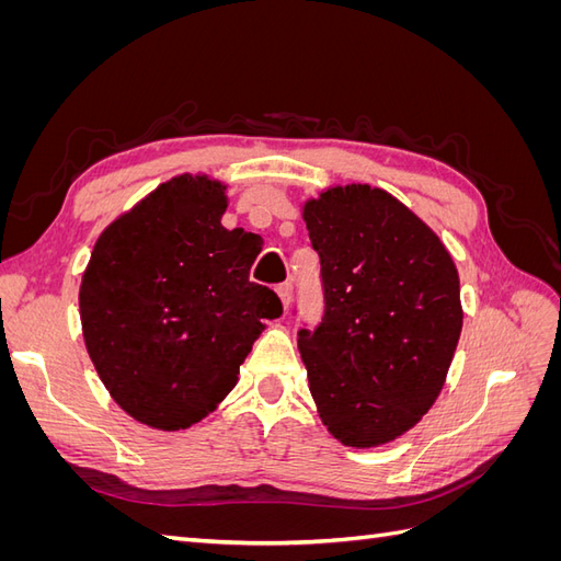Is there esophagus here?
Masks as SVG:
<instances>
[{
	"instance_id": "34e87169",
	"label": "esophagus",
	"mask_w": 561,
	"mask_h": 561,
	"mask_svg": "<svg viewBox=\"0 0 561 561\" xmlns=\"http://www.w3.org/2000/svg\"><path fill=\"white\" fill-rule=\"evenodd\" d=\"M276 293H278L280 301H283V307H285V309L290 307V301H293V285H290V283H280V285L276 287Z\"/></svg>"
}]
</instances>
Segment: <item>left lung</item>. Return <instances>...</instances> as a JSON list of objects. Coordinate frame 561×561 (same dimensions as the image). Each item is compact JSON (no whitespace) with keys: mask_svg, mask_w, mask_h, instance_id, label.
<instances>
[{"mask_svg":"<svg viewBox=\"0 0 561 561\" xmlns=\"http://www.w3.org/2000/svg\"><path fill=\"white\" fill-rule=\"evenodd\" d=\"M325 313L299 330L309 390L346 447H379L421 421L461 336V285L435 231L369 184L332 186L304 206Z\"/></svg>","mask_w":561,"mask_h":561,"instance_id":"8db88e82","label":"left lung"}]
</instances>
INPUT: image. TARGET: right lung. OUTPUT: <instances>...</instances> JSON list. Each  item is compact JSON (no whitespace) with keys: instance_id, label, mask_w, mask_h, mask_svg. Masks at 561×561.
<instances>
[{"instance_id":"add662e5","label":"right lung","mask_w":561,"mask_h":561,"mask_svg":"<svg viewBox=\"0 0 561 561\" xmlns=\"http://www.w3.org/2000/svg\"><path fill=\"white\" fill-rule=\"evenodd\" d=\"M227 186L178 175L100 233L79 290L87 351L114 402L159 431L190 428L239 381L278 318L274 290L250 280L260 239L225 229Z\"/></svg>"}]
</instances>
